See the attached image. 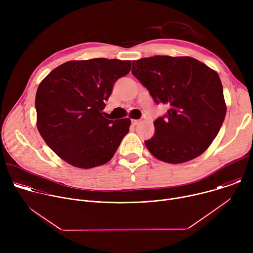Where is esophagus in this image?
<instances>
[{"instance_id":"obj_1","label":"esophagus","mask_w":253,"mask_h":253,"mask_svg":"<svg viewBox=\"0 0 253 253\" xmlns=\"http://www.w3.org/2000/svg\"><path fill=\"white\" fill-rule=\"evenodd\" d=\"M131 123H132V125L137 126L138 124H140V123H141V121H140V120H135V119H134V120H132V121H131Z\"/></svg>"}]
</instances>
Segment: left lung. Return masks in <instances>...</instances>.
I'll return each instance as SVG.
<instances>
[{"mask_svg":"<svg viewBox=\"0 0 253 253\" xmlns=\"http://www.w3.org/2000/svg\"><path fill=\"white\" fill-rule=\"evenodd\" d=\"M132 74L156 104L168 105L145 141L157 159L178 164L201 155L217 136L226 115L218 74L191 57L154 56L132 62Z\"/></svg>","mask_w":253,"mask_h":253,"instance_id":"8db88e82","label":"left lung"}]
</instances>
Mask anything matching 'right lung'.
Returning <instances> with one entry per match:
<instances>
[{
	"label": "right lung",
	"instance_id": "obj_1",
	"mask_svg": "<svg viewBox=\"0 0 253 253\" xmlns=\"http://www.w3.org/2000/svg\"><path fill=\"white\" fill-rule=\"evenodd\" d=\"M130 70L131 61H69L40 83L35 101L37 127L60 158L88 169L113 157L131 121L106 119L103 109L115 82Z\"/></svg>",
	"mask_w": 253,
	"mask_h": 253
}]
</instances>
